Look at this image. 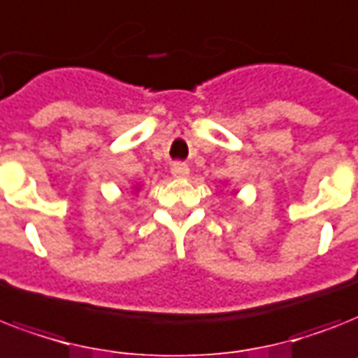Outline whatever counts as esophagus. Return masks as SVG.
<instances>
[{"instance_id":"34e87169","label":"esophagus","mask_w":358,"mask_h":358,"mask_svg":"<svg viewBox=\"0 0 358 358\" xmlns=\"http://www.w3.org/2000/svg\"><path fill=\"white\" fill-rule=\"evenodd\" d=\"M171 173H173L174 178L184 180L189 176V167H187L185 163H174L173 167H171Z\"/></svg>"}]
</instances>
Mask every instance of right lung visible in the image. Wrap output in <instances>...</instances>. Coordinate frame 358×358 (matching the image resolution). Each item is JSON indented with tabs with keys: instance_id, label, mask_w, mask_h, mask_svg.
<instances>
[{
	"instance_id": "add662e5",
	"label": "right lung",
	"mask_w": 358,
	"mask_h": 358,
	"mask_svg": "<svg viewBox=\"0 0 358 358\" xmlns=\"http://www.w3.org/2000/svg\"><path fill=\"white\" fill-rule=\"evenodd\" d=\"M135 191H137V187H135Z\"/></svg>"
}]
</instances>
